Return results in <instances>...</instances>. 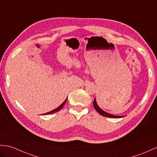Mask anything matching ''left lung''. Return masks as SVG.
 Returning a JSON list of instances; mask_svg holds the SVG:
<instances>
[{
	"label": "left lung",
	"mask_w": 157,
	"mask_h": 157,
	"mask_svg": "<svg viewBox=\"0 0 157 157\" xmlns=\"http://www.w3.org/2000/svg\"><path fill=\"white\" fill-rule=\"evenodd\" d=\"M94 108H95V110L99 113V114L101 116H105V117H108V118H122V117H124V116H115V115H112V114H109V113H107L104 112V110H101V109L98 106L97 103H96V99L94 100Z\"/></svg>",
	"instance_id": "8db88e82"
}]
</instances>
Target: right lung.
Instances as JSON below:
<instances>
[{
    "instance_id": "obj_1",
    "label": "right lung",
    "mask_w": 157,
    "mask_h": 157,
    "mask_svg": "<svg viewBox=\"0 0 157 157\" xmlns=\"http://www.w3.org/2000/svg\"><path fill=\"white\" fill-rule=\"evenodd\" d=\"M67 98L66 100H65L63 103H62L59 107L58 108H57L56 109H55V110H52V111H51V112H47V113H45V114H44V115L45 114H54V113H56V112H58V111H59L63 107V105H65V102H66V101H67Z\"/></svg>"
}]
</instances>
